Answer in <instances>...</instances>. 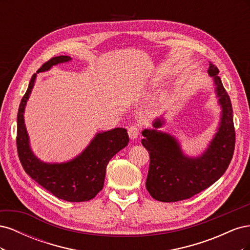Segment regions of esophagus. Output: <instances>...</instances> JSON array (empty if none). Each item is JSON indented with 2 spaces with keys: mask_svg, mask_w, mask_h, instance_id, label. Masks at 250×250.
Instances as JSON below:
<instances>
[{
  "mask_svg": "<svg viewBox=\"0 0 250 250\" xmlns=\"http://www.w3.org/2000/svg\"><path fill=\"white\" fill-rule=\"evenodd\" d=\"M128 135H129V138L131 140L137 139L139 137V127L135 125L130 126L129 128H128Z\"/></svg>",
  "mask_w": 250,
  "mask_h": 250,
  "instance_id": "34e87169",
  "label": "esophagus"
}]
</instances>
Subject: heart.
Returning a JSON list of instances; mask_svg holds the SVG:
<instances>
[{
	"label": "heart",
	"instance_id": "b5f03b06",
	"mask_svg": "<svg viewBox=\"0 0 250 250\" xmlns=\"http://www.w3.org/2000/svg\"><path fill=\"white\" fill-rule=\"evenodd\" d=\"M163 100H164V96H156L152 101V105H153V106H156V105L160 104Z\"/></svg>",
	"mask_w": 250,
	"mask_h": 250
}]
</instances>
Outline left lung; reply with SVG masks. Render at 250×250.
Instances as JSON below:
<instances>
[{
    "label": "left lung",
    "mask_w": 250,
    "mask_h": 250,
    "mask_svg": "<svg viewBox=\"0 0 250 250\" xmlns=\"http://www.w3.org/2000/svg\"><path fill=\"white\" fill-rule=\"evenodd\" d=\"M208 73L213 77L222 111L218 131L200 156H187L175 138L157 130L164 124L163 119L154 121L155 129L142 131V144L150 155L146 188L158 201L175 202L191 198L220 178L230 164L236 142L231 102L218 76L217 66L209 63Z\"/></svg>",
    "instance_id": "8db88e82"
}]
</instances>
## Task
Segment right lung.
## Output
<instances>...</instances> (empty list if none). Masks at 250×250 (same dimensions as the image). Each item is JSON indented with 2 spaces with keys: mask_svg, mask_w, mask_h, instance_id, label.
<instances>
[{
  "mask_svg": "<svg viewBox=\"0 0 250 250\" xmlns=\"http://www.w3.org/2000/svg\"><path fill=\"white\" fill-rule=\"evenodd\" d=\"M70 56H56L44 62L37 73L49 71L53 65L70 62ZM36 74L30 80L18 112L17 146L21 164L28 175L55 197L70 202L93 199L104 185L106 167L111 157L129 142L125 128H115L96 134L89 145L74 160L62 164L43 163L30 148L29 137L24 121V112L32 92Z\"/></svg>",
  "mask_w": 250,
  "mask_h": 250,
  "instance_id": "1",
  "label": "right lung"
}]
</instances>
